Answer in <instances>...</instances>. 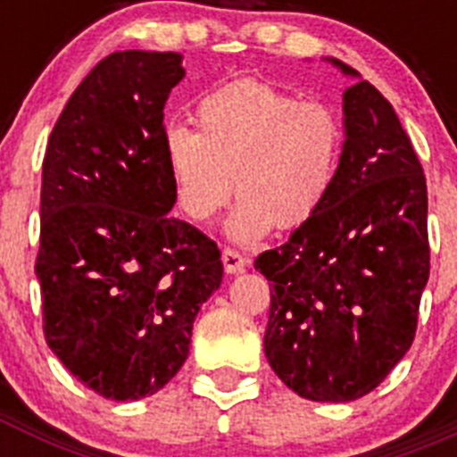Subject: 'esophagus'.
Masks as SVG:
<instances>
[{"label": "esophagus", "mask_w": 457, "mask_h": 457, "mask_svg": "<svg viewBox=\"0 0 457 457\" xmlns=\"http://www.w3.org/2000/svg\"><path fill=\"white\" fill-rule=\"evenodd\" d=\"M221 261H224V270L228 274L242 272L245 265L249 263V258L242 256V253L236 252V249H224V252H221Z\"/></svg>", "instance_id": "obj_1"}]
</instances>
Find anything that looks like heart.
<instances>
[{
    "label": "heart",
    "mask_w": 457,
    "mask_h": 457,
    "mask_svg": "<svg viewBox=\"0 0 457 457\" xmlns=\"http://www.w3.org/2000/svg\"><path fill=\"white\" fill-rule=\"evenodd\" d=\"M343 130L337 114L316 100L258 79H236L196 104V132L173 125L164 160L183 215L205 224L240 194L228 236L253 242L277 226L300 228L332 192Z\"/></svg>",
    "instance_id": "1"
}]
</instances>
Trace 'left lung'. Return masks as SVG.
<instances>
[{
  "label": "left lung",
  "mask_w": 457,
  "mask_h": 457,
  "mask_svg": "<svg viewBox=\"0 0 457 457\" xmlns=\"http://www.w3.org/2000/svg\"><path fill=\"white\" fill-rule=\"evenodd\" d=\"M343 116L325 205L253 263L270 281L265 357L288 389L318 403L357 401L405 357L430 274L426 176L394 107L357 79Z\"/></svg>",
  "instance_id": "8db88e82"
}]
</instances>
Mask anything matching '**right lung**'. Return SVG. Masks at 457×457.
Instances as JSON below:
<instances>
[{"mask_svg":"<svg viewBox=\"0 0 457 457\" xmlns=\"http://www.w3.org/2000/svg\"><path fill=\"white\" fill-rule=\"evenodd\" d=\"M176 52L125 50L82 79L52 128L36 277L52 353L103 398L139 401L185 364L194 318L221 284V253L176 204L164 104Z\"/></svg>","mask_w":457,"mask_h":457,"instance_id":"obj_1","label":"right lung"}]
</instances>
